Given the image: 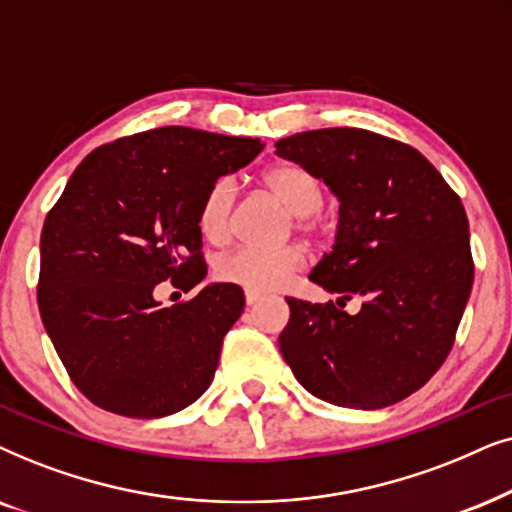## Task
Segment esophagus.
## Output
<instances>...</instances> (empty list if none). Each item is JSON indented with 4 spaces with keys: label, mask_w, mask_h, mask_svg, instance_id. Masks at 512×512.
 Here are the masks:
<instances>
[{
    "label": "esophagus",
    "mask_w": 512,
    "mask_h": 512,
    "mask_svg": "<svg viewBox=\"0 0 512 512\" xmlns=\"http://www.w3.org/2000/svg\"><path fill=\"white\" fill-rule=\"evenodd\" d=\"M262 299V295L260 292H252V290H245V304L248 306H255L257 302H260Z\"/></svg>",
    "instance_id": "esophagus-1"
}]
</instances>
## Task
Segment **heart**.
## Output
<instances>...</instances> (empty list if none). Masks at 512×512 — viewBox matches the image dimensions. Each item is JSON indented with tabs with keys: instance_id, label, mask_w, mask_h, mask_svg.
I'll return each mask as SVG.
<instances>
[{
	"instance_id": "heart-1",
	"label": "heart",
	"mask_w": 512,
	"mask_h": 512,
	"mask_svg": "<svg viewBox=\"0 0 512 512\" xmlns=\"http://www.w3.org/2000/svg\"><path fill=\"white\" fill-rule=\"evenodd\" d=\"M269 194L299 217V227L309 231L311 215L323 206V185L311 170L297 163H278L271 166L262 177ZM234 182L217 180L203 196L199 208V231L208 243L224 245L231 238L234 227ZM302 267V252L295 248L285 250H260V248H238L224 255L217 262V276L227 283H236L252 292H269L281 288Z\"/></svg>"
}]
</instances>
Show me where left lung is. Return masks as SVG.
Returning a JSON list of instances; mask_svg holds the SVG:
<instances>
[{"instance_id":"8db88e82","label":"left lung","mask_w":512,"mask_h":512,"mask_svg":"<svg viewBox=\"0 0 512 512\" xmlns=\"http://www.w3.org/2000/svg\"><path fill=\"white\" fill-rule=\"evenodd\" d=\"M276 154L311 170L339 201L335 245L309 276L339 297H288L278 337L285 363L325 403H400L445 363L473 288L461 199L424 154L363 128L295 133L276 142ZM351 296L364 302L353 317L341 306Z\"/></svg>"}]
</instances>
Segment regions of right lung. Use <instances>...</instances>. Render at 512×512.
I'll list each match as a JSON object with an SVG mask.
<instances>
[{
  "mask_svg": "<svg viewBox=\"0 0 512 512\" xmlns=\"http://www.w3.org/2000/svg\"><path fill=\"white\" fill-rule=\"evenodd\" d=\"M257 138L163 126L86 156L42 229L37 302L74 386L102 410L159 419L199 400L243 290L208 283L161 309L156 285L206 278L199 208L222 175L248 166Z\"/></svg>",
  "mask_w": 512,
  "mask_h": 512,
  "instance_id": "obj_1",
  "label": "right lung"
}]
</instances>
